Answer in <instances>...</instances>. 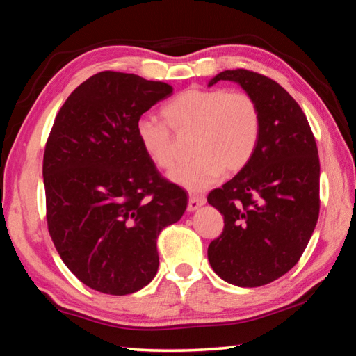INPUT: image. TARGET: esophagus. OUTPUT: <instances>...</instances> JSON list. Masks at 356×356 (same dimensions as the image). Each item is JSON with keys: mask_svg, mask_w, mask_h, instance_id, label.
Instances as JSON below:
<instances>
[{"mask_svg": "<svg viewBox=\"0 0 356 356\" xmlns=\"http://www.w3.org/2000/svg\"><path fill=\"white\" fill-rule=\"evenodd\" d=\"M204 204H206V197H204V196L190 195L188 206H186V209H188V212H195V210H197L201 206H204Z\"/></svg>", "mask_w": 356, "mask_h": 356, "instance_id": "34e87169", "label": "esophagus"}]
</instances>
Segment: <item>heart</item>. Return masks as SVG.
I'll use <instances>...</instances> for the list:
<instances>
[{
    "label": "heart",
    "instance_id": "b5f03b06",
    "mask_svg": "<svg viewBox=\"0 0 356 356\" xmlns=\"http://www.w3.org/2000/svg\"><path fill=\"white\" fill-rule=\"evenodd\" d=\"M165 122L143 118L136 138L144 154L160 170L177 163L174 135H193L190 163L171 172V180L190 191H202L222 172L237 174L254 156L262 134V113L246 91L191 86L179 92L161 110Z\"/></svg>",
    "mask_w": 356,
    "mask_h": 356
}]
</instances>
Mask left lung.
I'll return each instance as SVG.
<instances>
[{
    "mask_svg": "<svg viewBox=\"0 0 356 356\" xmlns=\"http://www.w3.org/2000/svg\"><path fill=\"white\" fill-rule=\"evenodd\" d=\"M257 100L262 134L252 160L209 193L225 227L209 245L213 272L229 284L259 287L286 275L308 245L321 210V163L303 110L272 78L246 69L225 70Z\"/></svg>",
    "mask_w": 356,
    "mask_h": 356,
    "instance_id": "1",
    "label": "left lung"
}]
</instances>
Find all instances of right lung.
<instances>
[{
  "instance_id": "right-lung-1",
  "label": "right lung",
  "mask_w": 356,
  "mask_h": 356,
  "mask_svg": "<svg viewBox=\"0 0 356 356\" xmlns=\"http://www.w3.org/2000/svg\"><path fill=\"white\" fill-rule=\"evenodd\" d=\"M172 88L105 70L83 81L56 114L44 152L47 225L63 262L108 295L147 286L156 237L180 220L186 193L144 154L136 122Z\"/></svg>"
}]
</instances>
